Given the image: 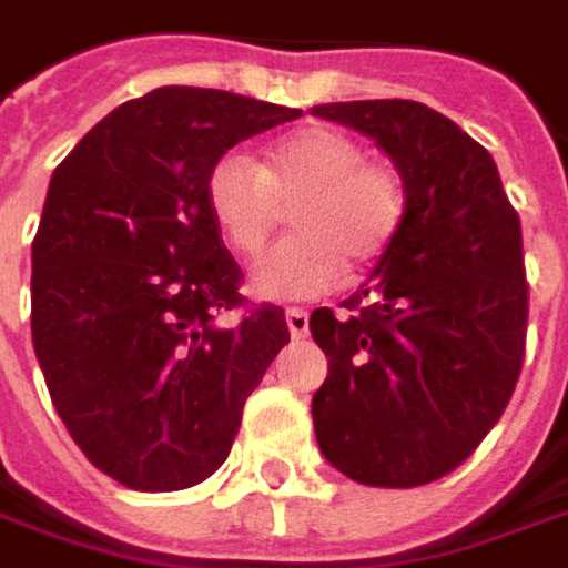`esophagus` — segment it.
<instances>
[{
	"mask_svg": "<svg viewBox=\"0 0 568 568\" xmlns=\"http://www.w3.org/2000/svg\"><path fill=\"white\" fill-rule=\"evenodd\" d=\"M285 324H288V334H292L295 341H302V337L308 334V312H305V308H288V312H285Z\"/></svg>",
	"mask_w": 568,
	"mask_h": 568,
	"instance_id": "obj_1",
	"label": "esophagus"
}]
</instances>
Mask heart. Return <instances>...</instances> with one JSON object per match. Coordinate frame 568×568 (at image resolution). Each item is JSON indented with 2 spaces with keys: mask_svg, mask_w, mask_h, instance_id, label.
<instances>
[{
  "mask_svg": "<svg viewBox=\"0 0 568 568\" xmlns=\"http://www.w3.org/2000/svg\"><path fill=\"white\" fill-rule=\"evenodd\" d=\"M205 205L221 237L256 256L283 205H292V237L266 253L251 276L256 298H312L341 283L344 263L373 266L395 241L405 217L402 173L366 160V148L337 128H298L270 144L260 163L224 153L205 180Z\"/></svg>",
  "mask_w": 568,
  "mask_h": 568,
  "instance_id": "b5f03b06",
  "label": "heart"
}]
</instances>
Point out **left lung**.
Wrapping results in <instances>:
<instances>
[{"label":"left lung","instance_id":"8db88e82","mask_svg":"<svg viewBox=\"0 0 568 568\" xmlns=\"http://www.w3.org/2000/svg\"><path fill=\"white\" fill-rule=\"evenodd\" d=\"M312 115L373 138L408 195L347 312L308 321L327 356L312 398L317 447L353 483H434L483 444L520 376V221L491 153L447 115L412 99L327 102Z\"/></svg>","mask_w":568,"mask_h":568}]
</instances>
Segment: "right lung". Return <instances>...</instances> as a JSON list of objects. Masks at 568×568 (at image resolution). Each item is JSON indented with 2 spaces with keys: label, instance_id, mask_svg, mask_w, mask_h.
<instances>
[{
  "label": "right lung",
  "instance_id": "add662e5",
  "mask_svg": "<svg viewBox=\"0 0 568 568\" xmlns=\"http://www.w3.org/2000/svg\"><path fill=\"white\" fill-rule=\"evenodd\" d=\"M302 109L163 85L118 105L53 170L31 244V341L85 459L138 491L205 483L288 344L280 305H244L205 205L234 144Z\"/></svg>",
  "mask_w": 568,
  "mask_h": 568
}]
</instances>
